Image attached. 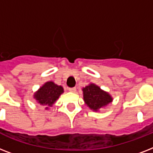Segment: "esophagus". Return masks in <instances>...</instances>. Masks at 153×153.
Wrapping results in <instances>:
<instances>
[{"label":"esophagus","instance_id":"obj_1","mask_svg":"<svg viewBox=\"0 0 153 153\" xmlns=\"http://www.w3.org/2000/svg\"><path fill=\"white\" fill-rule=\"evenodd\" d=\"M68 91L70 92H72V93H75L76 92V88L75 87H73V88H69L68 89Z\"/></svg>","mask_w":153,"mask_h":153}]
</instances>
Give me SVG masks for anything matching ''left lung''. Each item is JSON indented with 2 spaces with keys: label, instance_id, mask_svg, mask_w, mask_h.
<instances>
[{
  "label": "left lung",
  "instance_id": "left-lung-1",
  "mask_svg": "<svg viewBox=\"0 0 153 153\" xmlns=\"http://www.w3.org/2000/svg\"><path fill=\"white\" fill-rule=\"evenodd\" d=\"M82 91L85 104L93 111H99L113 102L112 96L94 83H90Z\"/></svg>",
  "mask_w": 153,
  "mask_h": 153
}]
</instances>
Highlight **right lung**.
<instances>
[{"label": "right lung", "mask_w": 153, "mask_h": 153, "mask_svg": "<svg viewBox=\"0 0 153 153\" xmlns=\"http://www.w3.org/2000/svg\"><path fill=\"white\" fill-rule=\"evenodd\" d=\"M64 92L62 86H58L54 82L49 81L39 87L36 92H35L33 98L38 104L45 105L46 109L51 107L59 99V96Z\"/></svg>", "instance_id": "right-lung-1"}]
</instances>
